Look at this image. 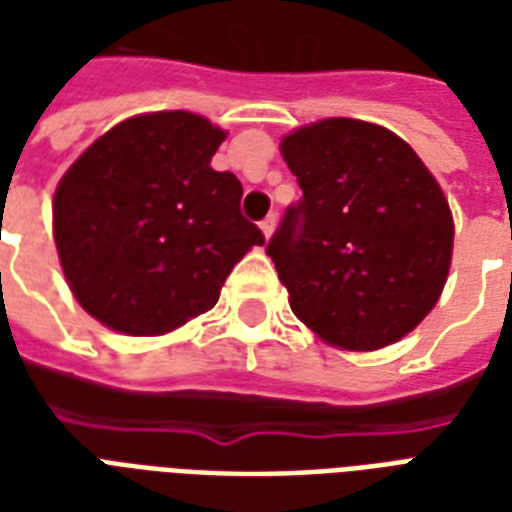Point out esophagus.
I'll use <instances>...</instances> for the list:
<instances>
[{"mask_svg":"<svg viewBox=\"0 0 512 512\" xmlns=\"http://www.w3.org/2000/svg\"><path fill=\"white\" fill-rule=\"evenodd\" d=\"M259 226H261V232H264V237H270V234L275 232V215H267Z\"/></svg>","mask_w":512,"mask_h":512,"instance_id":"esophagus-1","label":"esophagus"}]
</instances>
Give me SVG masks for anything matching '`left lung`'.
Listing matches in <instances>:
<instances>
[{
  "label": "left lung",
  "mask_w": 512,
  "mask_h": 512,
  "mask_svg": "<svg viewBox=\"0 0 512 512\" xmlns=\"http://www.w3.org/2000/svg\"><path fill=\"white\" fill-rule=\"evenodd\" d=\"M302 199L272 234L288 305L324 343L378 351L413 332L443 294L453 218L443 188L402 137L326 118L280 142Z\"/></svg>",
  "instance_id": "8db88e82"
}]
</instances>
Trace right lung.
Here are the masks:
<instances>
[{
    "instance_id": "1",
    "label": "right lung",
    "mask_w": 512,
    "mask_h": 512,
    "mask_svg": "<svg viewBox=\"0 0 512 512\" xmlns=\"http://www.w3.org/2000/svg\"><path fill=\"white\" fill-rule=\"evenodd\" d=\"M224 129L186 110L126 118L91 142L53 197V240L72 294L115 332L153 337L218 302L264 234L242 186L210 167Z\"/></svg>"
}]
</instances>
